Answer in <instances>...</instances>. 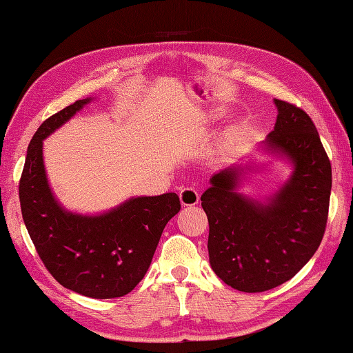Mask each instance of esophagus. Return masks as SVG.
<instances>
[{
    "instance_id": "1",
    "label": "esophagus",
    "mask_w": 353,
    "mask_h": 353,
    "mask_svg": "<svg viewBox=\"0 0 353 353\" xmlns=\"http://www.w3.org/2000/svg\"><path fill=\"white\" fill-rule=\"evenodd\" d=\"M179 198H181V202L183 207L196 205L199 202V193H198V190L193 187H185L179 191Z\"/></svg>"
}]
</instances>
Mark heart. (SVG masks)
Returning <instances> with one entry per match:
<instances>
[{
  "label": "heart",
  "instance_id": "heart-1",
  "mask_svg": "<svg viewBox=\"0 0 353 353\" xmlns=\"http://www.w3.org/2000/svg\"><path fill=\"white\" fill-rule=\"evenodd\" d=\"M214 117H216V115H214Z\"/></svg>",
  "mask_w": 353,
  "mask_h": 353
}]
</instances>
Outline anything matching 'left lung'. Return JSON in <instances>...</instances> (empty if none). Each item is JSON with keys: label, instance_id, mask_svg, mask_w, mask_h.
Wrapping results in <instances>:
<instances>
[{"label": "left lung", "instance_id": "8db88e82", "mask_svg": "<svg viewBox=\"0 0 353 353\" xmlns=\"http://www.w3.org/2000/svg\"><path fill=\"white\" fill-rule=\"evenodd\" d=\"M277 119L261 151L291 165V174L265 199L240 193L248 165L210 177L201 196L208 218V259L232 288L261 292L288 282L307 265L324 236L332 166L305 112L274 99Z\"/></svg>", "mask_w": 353, "mask_h": 353}]
</instances>
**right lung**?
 Instances as JSON below:
<instances>
[{"instance_id": "add662e5", "label": "right lung", "mask_w": 353, "mask_h": 353, "mask_svg": "<svg viewBox=\"0 0 353 353\" xmlns=\"http://www.w3.org/2000/svg\"><path fill=\"white\" fill-rule=\"evenodd\" d=\"M93 99L65 107L34 134L20 179V204L29 236L51 276L77 294L113 299L126 296L145 277L181 201L176 193L137 196L97 214L71 212L59 202L48 182L43 140Z\"/></svg>"}]
</instances>
